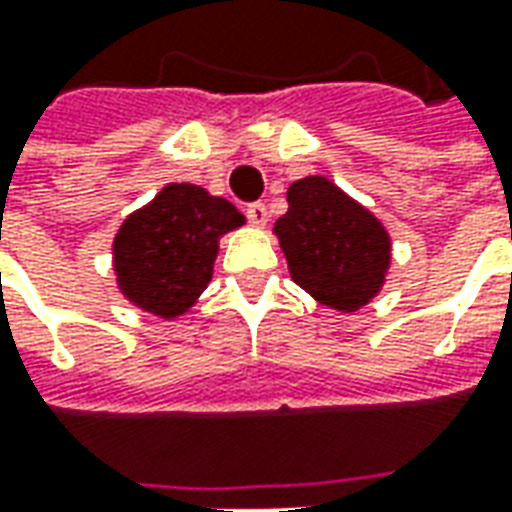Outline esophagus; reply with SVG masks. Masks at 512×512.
<instances>
[{"label":"esophagus","instance_id":"obj_1","mask_svg":"<svg viewBox=\"0 0 512 512\" xmlns=\"http://www.w3.org/2000/svg\"><path fill=\"white\" fill-rule=\"evenodd\" d=\"M246 216H249V222L255 224V227H263L268 222V208L263 202H249L246 205Z\"/></svg>","mask_w":512,"mask_h":512}]
</instances>
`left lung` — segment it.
I'll list each match as a JSON object with an SVG mask.
<instances>
[{
  "label": "left lung",
  "mask_w": 512,
  "mask_h": 512,
  "mask_svg": "<svg viewBox=\"0 0 512 512\" xmlns=\"http://www.w3.org/2000/svg\"><path fill=\"white\" fill-rule=\"evenodd\" d=\"M274 235L293 282L323 307L356 312L384 288L392 238L365 205L323 175L290 183L288 213Z\"/></svg>",
  "instance_id": "1"
}]
</instances>
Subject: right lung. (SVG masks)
<instances>
[{
  "label": "right lung",
  "instance_id": "right-lung-1",
  "mask_svg": "<svg viewBox=\"0 0 512 512\" xmlns=\"http://www.w3.org/2000/svg\"><path fill=\"white\" fill-rule=\"evenodd\" d=\"M244 222L233 202L202 186L167 183L117 230V288L139 310L164 321L180 318L211 282L219 238Z\"/></svg>",
  "mask_w": 512,
  "mask_h": 512
}]
</instances>
